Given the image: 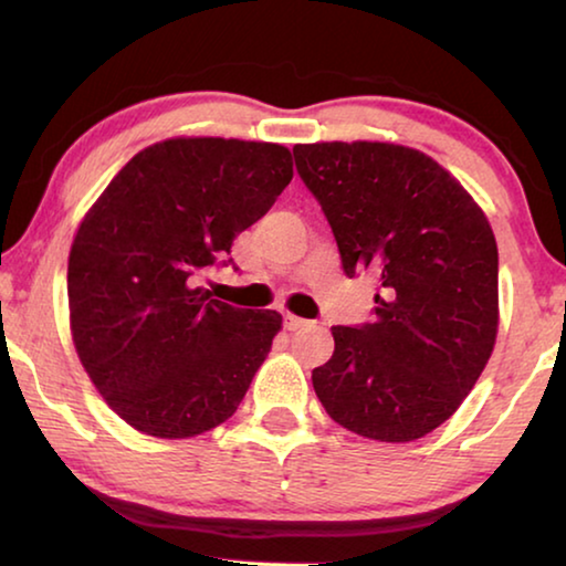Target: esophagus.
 Segmentation results:
<instances>
[{
	"instance_id": "obj_1",
	"label": "esophagus",
	"mask_w": 566,
	"mask_h": 566,
	"mask_svg": "<svg viewBox=\"0 0 566 566\" xmlns=\"http://www.w3.org/2000/svg\"><path fill=\"white\" fill-rule=\"evenodd\" d=\"M302 325H307V319H302L297 315H284L286 331H297V327H302Z\"/></svg>"
}]
</instances>
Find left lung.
I'll return each mask as SVG.
<instances>
[{
	"instance_id": "left-lung-1",
	"label": "left lung",
	"mask_w": 566,
	"mask_h": 566,
	"mask_svg": "<svg viewBox=\"0 0 566 566\" xmlns=\"http://www.w3.org/2000/svg\"><path fill=\"white\" fill-rule=\"evenodd\" d=\"M294 165L331 223L343 272L381 280L374 319L335 325L312 370L331 419L368 440L411 442L450 419L499 333V247L465 188L417 149L297 145Z\"/></svg>"
}]
</instances>
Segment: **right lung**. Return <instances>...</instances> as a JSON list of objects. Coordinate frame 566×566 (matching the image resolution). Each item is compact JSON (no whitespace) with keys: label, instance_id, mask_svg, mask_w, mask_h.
Segmentation results:
<instances>
[{"label":"right lung","instance_id":"obj_1","mask_svg":"<svg viewBox=\"0 0 566 566\" xmlns=\"http://www.w3.org/2000/svg\"><path fill=\"white\" fill-rule=\"evenodd\" d=\"M292 180L282 145L167 139L134 155L83 218L67 259L78 358L139 432L185 440L229 419L282 315L202 290L210 266Z\"/></svg>","mask_w":566,"mask_h":566}]
</instances>
